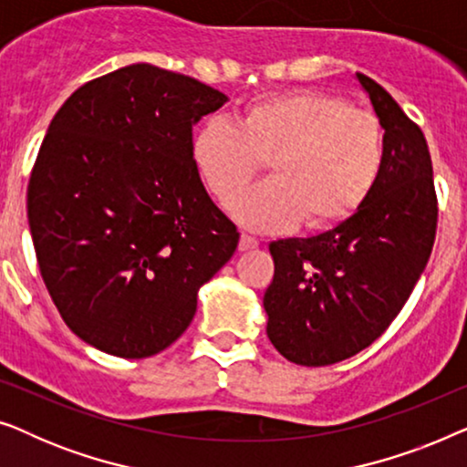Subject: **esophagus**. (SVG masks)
Here are the masks:
<instances>
[{
    "label": "esophagus",
    "instance_id": "esophagus-1",
    "mask_svg": "<svg viewBox=\"0 0 467 467\" xmlns=\"http://www.w3.org/2000/svg\"><path fill=\"white\" fill-rule=\"evenodd\" d=\"M259 246V240L253 238V235L248 234H242L240 235V251H251V248H257Z\"/></svg>",
    "mask_w": 467,
    "mask_h": 467
}]
</instances>
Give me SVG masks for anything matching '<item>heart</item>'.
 Returning a JSON list of instances; mask_svg holds the SVG:
<instances>
[{"mask_svg": "<svg viewBox=\"0 0 467 467\" xmlns=\"http://www.w3.org/2000/svg\"><path fill=\"white\" fill-rule=\"evenodd\" d=\"M197 174L228 203L271 161L273 181L229 204L235 221L274 232L302 221L329 229L353 216L372 193L385 163V131L368 110L336 95L286 91L253 99L238 125L203 120L191 142Z\"/></svg>", "mask_w": 467, "mask_h": 467, "instance_id": "heart-1", "label": "heart"}]
</instances>
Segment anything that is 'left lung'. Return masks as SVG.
<instances>
[{
	"mask_svg": "<svg viewBox=\"0 0 467 467\" xmlns=\"http://www.w3.org/2000/svg\"><path fill=\"white\" fill-rule=\"evenodd\" d=\"M385 130L379 182L353 216L312 238L270 244L267 337L297 366L348 359L382 336L423 274L436 238L433 170L423 131L379 82L355 74Z\"/></svg>",
	"mask_w": 467,
	"mask_h": 467,
	"instance_id": "8db88e82",
	"label": "left lung"
}]
</instances>
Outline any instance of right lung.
I'll return each mask as SVG.
<instances>
[{"label":"right lung","mask_w":467,"mask_h":467,"mask_svg":"<svg viewBox=\"0 0 467 467\" xmlns=\"http://www.w3.org/2000/svg\"><path fill=\"white\" fill-rule=\"evenodd\" d=\"M225 101L133 63L87 82L50 120L27 189L29 232L57 310L93 348L161 353L238 248L191 157L193 127Z\"/></svg>","instance_id":"obj_1"}]
</instances>
